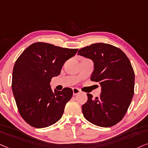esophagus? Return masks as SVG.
<instances>
[{"instance_id":"34e87169","label":"esophagus","mask_w":148,"mask_h":148,"mask_svg":"<svg viewBox=\"0 0 148 148\" xmlns=\"http://www.w3.org/2000/svg\"><path fill=\"white\" fill-rule=\"evenodd\" d=\"M73 95H77V94L81 92V90L77 88H73Z\"/></svg>"}]
</instances>
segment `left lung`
<instances>
[{"instance_id":"8db88e82","label":"left lung","mask_w":148,"mask_h":148,"mask_svg":"<svg viewBox=\"0 0 148 148\" xmlns=\"http://www.w3.org/2000/svg\"><path fill=\"white\" fill-rule=\"evenodd\" d=\"M78 55L94 62L90 80L99 83L101 92L88 100L82 109L85 119L100 127L119 123L130 105L134 91V72L130 60L120 49L109 44L96 43L79 49Z\"/></svg>"}]
</instances>
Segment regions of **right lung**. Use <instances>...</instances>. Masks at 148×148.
I'll use <instances>...</instances> for the list:
<instances>
[{
	"label": "right lung",
	"instance_id": "obj_1",
	"mask_svg": "<svg viewBox=\"0 0 148 148\" xmlns=\"http://www.w3.org/2000/svg\"><path fill=\"white\" fill-rule=\"evenodd\" d=\"M77 49L45 42H35L18 57L12 74V91L18 112L28 124L36 128L50 126L62 116L73 90H52L51 78L60 74L64 64Z\"/></svg>",
	"mask_w": 148,
	"mask_h": 148
}]
</instances>
